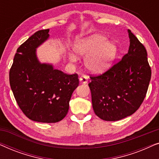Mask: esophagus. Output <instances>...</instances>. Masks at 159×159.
Masks as SVG:
<instances>
[{
	"label": "esophagus",
	"mask_w": 159,
	"mask_h": 159,
	"mask_svg": "<svg viewBox=\"0 0 159 159\" xmlns=\"http://www.w3.org/2000/svg\"><path fill=\"white\" fill-rule=\"evenodd\" d=\"M80 82H81V83L86 84L87 82H88V76H86V75H82L81 77H80Z\"/></svg>",
	"instance_id": "34e87169"
}]
</instances>
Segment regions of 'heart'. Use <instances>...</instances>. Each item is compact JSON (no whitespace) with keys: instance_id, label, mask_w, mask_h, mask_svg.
<instances>
[{"instance_id":"1","label":"heart","mask_w":159,"mask_h":159,"mask_svg":"<svg viewBox=\"0 0 159 159\" xmlns=\"http://www.w3.org/2000/svg\"><path fill=\"white\" fill-rule=\"evenodd\" d=\"M75 51L78 55L87 56L85 64L90 70L102 72L109 68L117 54V47L113 42H108L106 37L93 35L78 41L75 45ZM70 59L77 60L74 54H70Z\"/></svg>"}]
</instances>
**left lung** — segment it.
Segmentation results:
<instances>
[{"mask_svg":"<svg viewBox=\"0 0 159 159\" xmlns=\"http://www.w3.org/2000/svg\"><path fill=\"white\" fill-rule=\"evenodd\" d=\"M128 32V53L103 74L91 76L88 84L95 114L105 121L134 114L144 101L151 80L146 49L129 30Z\"/></svg>","mask_w":159,"mask_h":159,"instance_id":"8db88e82","label":"left lung"}]
</instances>
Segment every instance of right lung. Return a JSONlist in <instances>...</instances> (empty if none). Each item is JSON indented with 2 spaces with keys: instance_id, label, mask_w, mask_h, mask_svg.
I'll return each mask as SVG.
<instances>
[{
  "instance_id": "add662e5",
  "label": "right lung",
  "mask_w": 159,
  "mask_h": 159,
  "mask_svg": "<svg viewBox=\"0 0 159 159\" xmlns=\"http://www.w3.org/2000/svg\"><path fill=\"white\" fill-rule=\"evenodd\" d=\"M49 29L39 30L18 48L9 71L11 88L20 109L32 121L55 123L69 111L79 85L77 74L68 75L40 64L36 48L48 38Z\"/></svg>"
}]
</instances>
